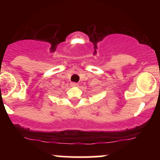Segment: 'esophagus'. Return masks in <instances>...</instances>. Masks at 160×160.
Instances as JSON below:
<instances>
[{
  "instance_id": "34e87169",
  "label": "esophagus",
  "mask_w": 160,
  "mask_h": 160,
  "mask_svg": "<svg viewBox=\"0 0 160 160\" xmlns=\"http://www.w3.org/2000/svg\"><path fill=\"white\" fill-rule=\"evenodd\" d=\"M70 84H71V86H72V87H77V86H78V83H75V82H72Z\"/></svg>"
}]
</instances>
